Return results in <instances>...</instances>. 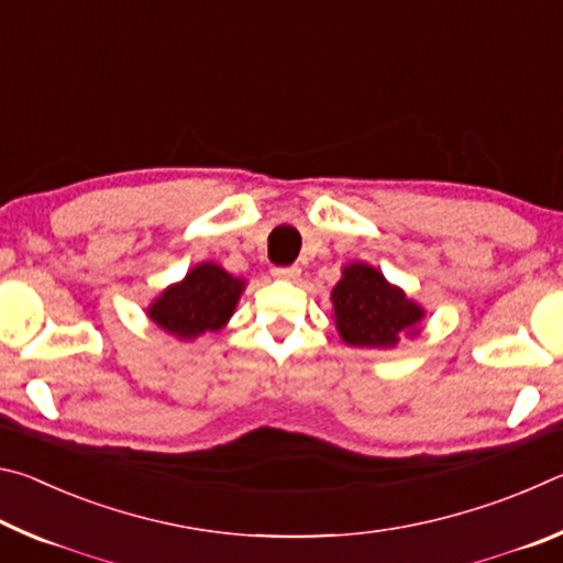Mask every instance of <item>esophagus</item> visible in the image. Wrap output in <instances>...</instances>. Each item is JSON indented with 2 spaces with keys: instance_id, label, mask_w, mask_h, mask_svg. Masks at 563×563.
Returning a JSON list of instances; mask_svg holds the SVG:
<instances>
[{
  "instance_id": "obj_1",
  "label": "esophagus",
  "mask_w": 563,
  "mask_h": 563,
  "mask_svg": "<svg viewBox=\"0 0 563 563\" xmlns=\"http://www.w3.org/2000/svg\"><path fill=\"white\" fill-rule=\"evenodd\" d=\"M273 278H280V280H298L300 278V268L298 265H278V268H273Z\"/></svg>"
}]
</instances>
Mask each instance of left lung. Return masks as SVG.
I'll list each match as a JSON object with an SVG mask.
<instances>
[{
    "label": "left lung",
    "instance_id": "8db88e82",
    "mask_svg": "<svg viewBox=\"0 0 563 563\" xmlns=\"http://www.w3.org/2000/svg\"><path fill=\"white\" fill-rule=\"evenodd\" d=\"M330 300L340 338L352 347H393L399 332L417 335L424 318V310L409 300L405 290L387 283L385 275L367 263L342 268Z\"/></svg>",
    "mask_w": 563,
    "mask_h": 563
}]
</instances>
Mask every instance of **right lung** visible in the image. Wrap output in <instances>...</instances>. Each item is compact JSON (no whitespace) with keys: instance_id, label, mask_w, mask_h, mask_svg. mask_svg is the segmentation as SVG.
Masks as SVG:
<instances>
[{"instance_id":"1","label":"right lung","mask_w":563,"mask_h":563,"mask_svg":"<svg viewBox=\"0 0 563 563\" xmlns=\"http://www.w3.org/2000/svg\"><path fill=\"white\" fill-rule=\"evenodd\" d=\"M243 288L245 280L233 278L221 265L201 263L151 302L148 318L178 340H194L231 320Z\"/></svg>"}]
</instances>
